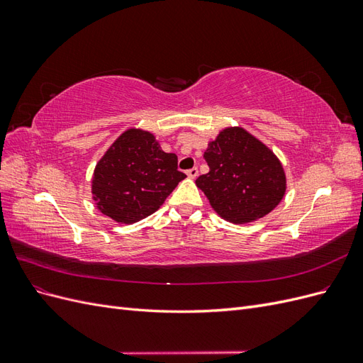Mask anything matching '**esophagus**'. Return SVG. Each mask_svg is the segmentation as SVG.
I'll use <instances>...</instances> for the list:
<instances>
[{
    "mask_svg": "<svg viewBox=\"0 0 363 363\" xmlns=\"http://www.w3.org/2000/svg\"><path fill=\"white\" fill-rule=\"evenodd\" d=\"M186 174H188L189 179H196V175H199V168H191L186 171Z\"/></svg>",
    "mask_w": 363,
    "mask_h": 363,
    "instance_id": "esophagus-1",
    "label": "esophagus"
}]
</instances>
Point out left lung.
<instances>
[{
  "label": "left lung",
  "instance_id": "left-lung-1",
  "mask_svg": "<svg viewBox=\"0 0 363 363\" xmlns=\"http://www.w3.org/2000/svg\"><path fill=\"white\" fill-rule=\"evenodd\" d=\"M204 159L211 171L195 183L227 221H256L281 201L286 191L281 163L244 128L223 130L208 144Z\"/></svg>",
  "mask_w": 363,
  "mask_h": 363
}]
</instances>
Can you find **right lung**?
Here are the masks:
<instances>
[{
  "label": "right lung",
  "mask_w": 363,
  "mask_h": 363,
  "mask_svg": "<svg viewBox=\"0 0 363 363\" xmlns=\"http://www.w3.org/2000/svg\"><path fill=\"white\" fill-rule=\"evenodd\" d=\"M184 177L174 152L162 151L148 131L130 128L98 162L92 194L104 215L133 224L155 213Z\"/></svg>",
  "instance_id": "obj_1"
}]
</instances>
